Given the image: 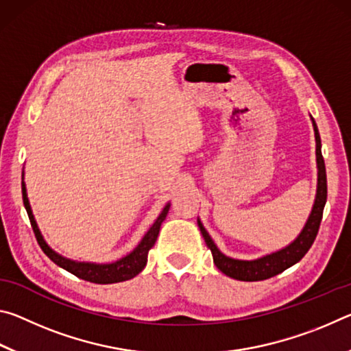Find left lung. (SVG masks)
<instances>
[{
  "label": "left lung",
  "instance_id": "left-lung-1",
  "mask_svg": "<svg viewBox=\"0 0 351 351\" xmlns=\"http://www.w3.org/2000/svg\"><path fill=\"white\" fill-rule=\"evenodd\" d=\"M313 128H314V139H316V164H317V189H316V198H314L313 209L310 212L304 229L300 230V234L295 239L282 249H278L276 252L266 254L263 257L254 258V260H239L224 255L217 247L215 241L212 240V237L207 232L206 228L198 218V228L203 234V239L206 241L207 247L212 251L213 263L217 268L223 272V274L235 278V280L241 282H257L265 280V278L274 277L280 274L285 269L291 268L295 265L297 261H300L302 257L308 252V249L316 240L317 230L320 221H322V213L324 207L326 203V171H325V162L322 158V144H320V136L316 122H314L313 116Z\"/></svg>",
  "mask_w": 351,
  "mask_h": 351
}]
</instances>
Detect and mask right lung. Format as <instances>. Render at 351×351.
<instances>
[{
  "mask_svg": "<svg viewBox=\"0 0 351 351\" xmlns=\"http://www.w3.org/2000/svg\"><path fill=\"white\" fill-rule=\"evenodd\" d=\"M21 190H23V203H25L26 212L31 219L35 239H37L40 247L43 249V252L49 257L57 266L66 269L71 274L75 277L82 278V280L91 282V283H99V285H108V283H117V282H125L130 280L139 274V272L145 268L147 265V257L148 251L153 247L156 239L159 235V229H161V224L167 217L170 203L164 206V209L159 213L156 221L152 224V228L147 230V234L142 237L139 245L136 246L132 252L127 254L125 257L119 258L116 261H111V263H93V261H77L63 257L58 252H56L49 245H47L43 234L40 232V228L37 221H35V217L32 213L31 203H29L27 198V190L25 184V171H23V182H21Z\"/></svg>",
  "mask_w": 351,
  "mask_h": 351,
  "instance_id": "right-lung-1",
  "label": "right lung"
}]
</instances>
